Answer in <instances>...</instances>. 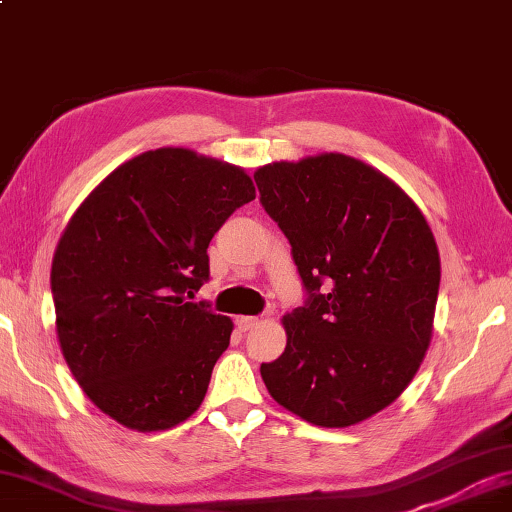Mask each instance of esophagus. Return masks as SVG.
Masks as SVG:
<instances>
[{
    "mask_svg": "<svg viewBox=\"0 0 512 512\" xmlns=\"http://www.w3.org/2000/svg\"><path fill=\"white\" fill-rule=\"evenodd\" d=\"M236 324H238V328L242 330V333H247V330L258 326V317H238Z\"/></svg>",
    "mask_w": 512,
    "mask_h": 512,
    "instance_id": "34e87169",
    "label": "esophagus"
}]
</instances>
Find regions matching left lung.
<instances>
[{
	"instance_id": "1",
	"label": "left lung",
	"mask_w": 512,
	"mask_h": 512,
	"mask_svg": "<svg viewBox=\"0 0 512 512\" xmlns=\"http://www.w3.org/2000/svg\"><path fill=\"white\" fill-rule=\"evenodd\" d=\"M254 179L306 290L283 317V355L261 364L265 387L312 425L362 423L407 389L432 339V229L398 184L339 152L274 161Z\"/></svg>"
}]
</instances>
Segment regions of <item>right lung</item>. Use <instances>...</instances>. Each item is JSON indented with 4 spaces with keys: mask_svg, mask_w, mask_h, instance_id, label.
I'll list each match as a JSON object with an SVG mask.
<instances>
[{
    "mask_svg": "<svg viewBox=\"0 0 512 512\" xmlns=\"http://www.w3.org/2000/svg\"><path fill=\"white\" fill-rule=\"evenodd\" d=\"M256 197L245 170L186 148L125 161L78 206L53 254L62 355L94 405L137 432L202 405L233 324L188 299L209 281V242Z\"/></svg>",
    "mask_w": 512,
    "mask_h": 512,
    "instance_id": "obj_1",
    "label": "right lung"
}]
</instances>
